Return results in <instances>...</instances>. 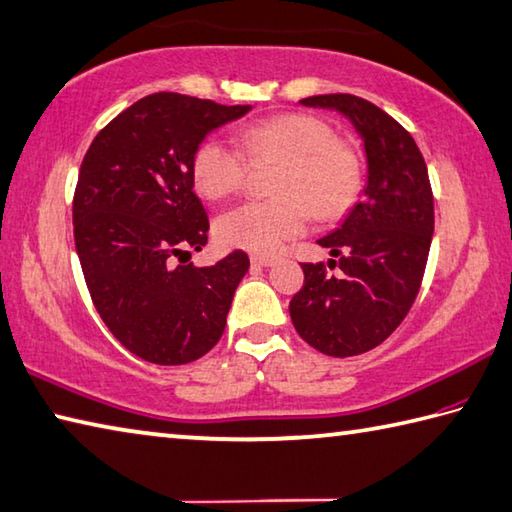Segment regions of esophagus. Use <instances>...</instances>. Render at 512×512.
I'll use <instances>...</instances> for the list:
<instances>
[{
    "instance_id": "esophagus-1",
    "label": "esophagus",
    "mask_w": 512,
    "mask_h": 512,
    "mask_svg": "<svg viewBox=\"0 0 512 512\" xmlns=\"http://www.w3.org/2000/svg\"><path fill=\"white\" fill-rule=\"evenodd\" d=\"M276 258L274 256H263V254H254L252 256V265H258V267H269L274 265Z\"/></svg>"
}]
</instances>
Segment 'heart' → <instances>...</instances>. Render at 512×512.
Masks as SVG:
<instances>
[{
	"label": "heart",
	"mask_w": 512,
	"mask_h": 512,
	"mask_svg": "<svg viewBox=\"0 0 512 512\" xmlns=\"http://www.w3.org/2000/svg\"><path fill=\"white\" fill-rule=\"evenodd\" d=\"M240 150L209 136L191 156V180L200 196L223 200L245 185L249 162H281L272 200H249L216 220L223 247L276 254L301 236L310 218L334 220L354 205L363 187V160L354 144L334 136L310 113H278L238 131Z\"/></svg>",
	"instance_id": "obj_1"
}]
</instances>
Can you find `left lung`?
I'll return each mask as SVG.
<instances>
[{"label":"left lung","mask_w":512,"mask_h":512,"mask_svg":"<svg viewBox=\"0 0 512 512\" xmlns=\"http://www.w3.org/2000/svg\"><path fill=\"white\" fill-rule=\"evenodd\" d=\"M301 104L347 115L368 156L363 198L339 229L318 240L334 258L303 263V287L289 301L301 339L343 359L381 345L410 312L426 272L435 202L426 160L392 115L350 93L312 95Z\"/></svg>","instance_id":"8db88e82"}]
</instances>
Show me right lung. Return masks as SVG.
I'll return each instance as SVG.
<instances>
[{"label": "right lung", "mask_w": 512, "mask_h": 512, "mask_svg": "<svg viewBox=\"0 0 512 512\" xmlns=\"http://www.w3.org/2000/svg\"><path fill=\"white\" fill-rule=\"evenodd\" d=\"M249 109L151 93L115 115L82 160L73 236L84 281L104 325L144 361L191 363L225 332L249 258L236 249L211 267L189 263L209 231L191 156Z\"/></svg>", "instance_id": "add662e5"}]
</instances>
